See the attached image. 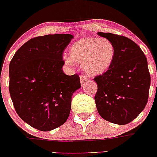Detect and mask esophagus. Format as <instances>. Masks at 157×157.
Masks as SVG:
<instances>
[{
	"mask_svg": "<svg viewBox=\"0 0 157 157\" xmlns=\"http://www.w3.org/2000/svg\"><path fill=\"white\" fill-rule=\"evenodd\" d=\"M80 80L81 85H83L86 81H88V77L86 75H81L80 77Z\"/></svg>",
	"mask_w": 157,
	"mask_h": 157,
	"instance_id": "esophagus-1",
	"label": "esophagus"
}]
</instances>
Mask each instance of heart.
Listing matches in <instances>:
<instances>
[{
	"mask_svg": "<svg viewBox=\"0 0 157 157\" xmlns=\"http://www.w3.org/2000/svg\"><path fill=\"white\" fill-rule=\"evenodd\" d=\"M116 49L110 40L106 37L87 36L71 44L69 57H63L65 63L83 64L90 76H99L110 68L115 57Z\"/></svg>",
	"mask_w": 157,
	"mask_h": 157,
	"instance_id": "1",
	"label": "heart"
}]
</instances>
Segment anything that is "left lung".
<instances>
[{
    "label": "left lung",
    "mask_w": 157,
    "mask_h": 157,
    "mask_svg": "<svg viewBox=\"0 0 157 157\" xmlns=\"http://www.w3.org/2000/svg\"><path fill=\"white\" fill-rule=\"evenodd\" d=\"M97 34L110 40L116 49L110 68L94 79L97 83L95 102L102 118L125 125L138 117L147 103L150 75L147 60L139 46L126 36Z\"/></svg>",
    "instance_id": "obj_1"
}]
</instances>
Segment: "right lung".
Returning a JSON list of instances; mask_svg holds the SVG:
<instances>
[{
    "label": "right lung",
    "mask_w": 157,
    "mask_h": 157,
    "mask_svg": "<svg viewBox=\"0 0 157 157\" xmlns=\"http://www.w3.org/2000/svg\"><path fill=\"white\" fill-rule=\"evenodd\" d=\"M71 34L32 38L17 51L9 65V91L17 113L36 130L50 131L63 125L72 95L80 88L77 74L63 73V52Z\"/></svg>",
    "instance_id": "obj_1"
}]
</instances>
